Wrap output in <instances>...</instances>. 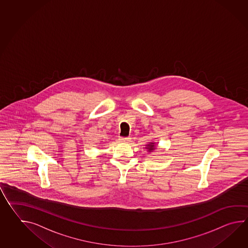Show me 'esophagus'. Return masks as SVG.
Wrapping results in <instances>:
<instances>
[{"label": "esophagus", "instance_id": "esophagus-1", "mask_svg": "<svg viewBox=\"0 0 248 248\" xmlns=\"http://www.w3.org/2000/svg\"><path fill=\"white\" fill-rule=\"evenodd\" d=\"M131 140H132V138L130 137L120 138L119 139V141L122 142V143H129V142H131Z\"/></svg>", "mask_w": 248, "mask_h": 248}]
</instances>
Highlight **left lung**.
Masks as SVG:
<instances>
[{"label":"left lung","instance_id":"8db88e82","mask_svg":"<svg viewBox=\"0 0 248 248\" xmlns=\"http://www.w3.org/2000/svg\"><path fill=\"white\" fill-rule=\"evenodd\" d=\"M155 148H156L155 142H149V144L146 145V148H145V149L148 150V152H152V151H154Z\"/></svg>","mask_w":248,"mask_h":248}]
</instances>
